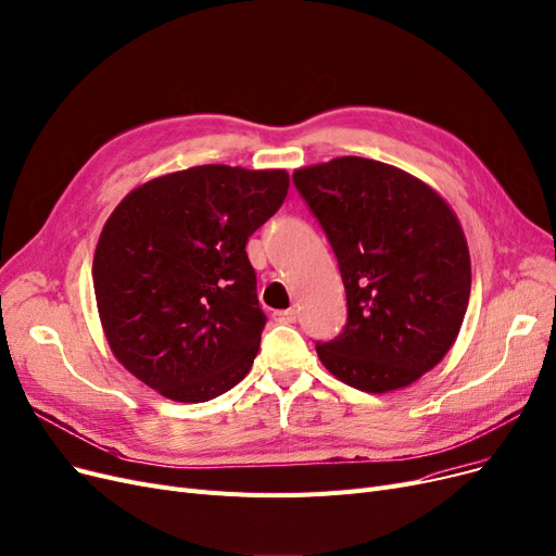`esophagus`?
I'll list each match as a JSON object with an SVG mask.
<instances>
[{
	"label": "esophagus",
	"instance_id": "esophagus-1",
	"mask_svg": "<svg viewBox=\"0 0 556 556\" xmlns=\"http://www.w3.org/2000/svg\"><path fill=\"white\" fill-rule=\"evenodd\" d=\"M273 320L275 323H295L298 320V308H279V311H273Z\"/></svg>",
	"mask_w": 556,
	"mask_h": 556
}]
</instances>
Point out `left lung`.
<instances>
[{"label": "left lung", "mask_w": 556, "mask_h": 556, "mask_svg": "<svg viewBox=\"0 0 556 556\" xmlns=\"http://www.w3.org/2000/svg\"><path fill=\"white\" fill-rule=\"evenodd\" d=\"M341 268L348 323L316 343L352 389L386 393L441 364L470 300L462 225L437 190L400 167L341 156L293 173Z\"/></svg>", "instance_id": "left-lung-1"}]
</instances>
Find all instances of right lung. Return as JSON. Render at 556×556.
I'll use <instances>...</instances> for the list:
<instances>
[{
    "instance_id": "obj_1",
    "label": "right lung",
    "mask_w": 556,
    "mask_h": 556,
    "mask_svg": "<svg viewBox=\"0 0 556 556\" xmlns=\"http://www.w3.org/2000/svg\"><path fill=\"white\" fill-rule=\"evenodd\" d=\"M286 192V170L198 165L117 204L92 283L106 341L134 377L167 400L208 402L250 372L265 313L245 245Z\"/></svg>"
}]
</instances>
